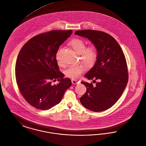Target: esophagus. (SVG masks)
Segmentation results:
<instances>
[{"instance_id": "1", "label": "esophagus", "mask_w": 146, "mask_h": 146, "mask_svg": "<svg viewBox=\"0 0 146 146\" xmlns=\"http://www.w3.org/2000/svg\"><path fill=\"white\" fill-rule=\"evenodd\" d=\"M72 84H78L79 83H80V82H79V81H78V80H75V79H72Z\"/></svg>"}]
</instances>
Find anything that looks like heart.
<instances>
[{
  "label": "heart",
  "instance_id": "heart-1",
  "mask_svg": "<svg viewBox=\"0 0 146 146\" xmlns=\"http://www.w3.org/2000/svg\"><path fill=\"white\" fill-rule=\"evenodd\" d=\"M70 46L78 53L80 54L82 62L86 65L90 66L93 65L97 59L98 51L96 47L91 45L86 47V42L80 38H75L69 42ZM62 48L60 47L56 53V58L57 63L60 65L62 62L60 59V52ZM86 67L84 64L69 66L65 70L67 77L73 79H77L86 70Z\"/></svg>",
  "mask_w": 146,
  "mask_h": 146
}]
</instances>
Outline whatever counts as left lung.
<instances>
[{"label":"left lung","instance_id":"left-lung-1","mask_svg":"<svg viewBox=\"0 0 146 146\" xmlns=\"http://www.w3.org/2000/svg\"><path fill=\"white\" fill-rule=\"evenodd\" d=\"M75 35L90 40L98 51L94 67L84 76L93 80L96 85L81 82L86 92L80 98V102L91 111H105L116 103L127 86L129 75L125 56L119 44L106 33L83 30L76 31Z\"/></svg>","mask_w":146,"mask_h":146}]
</instances>
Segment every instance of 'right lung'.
I'll return each instance as SVG.
<instances>
[{
  "label": "right lung",
  "instance_id": "right-lung-1",
  "mask_svg": "<svg viewBox=\"0 0 146 146\" xmlns=\"http://www.w3.org/2000/svg\"><path fill=\"white\" fill-rule=\"evenodd\" d=\"M72 30H53L29 40L17 56L15 77L19 89L26 102L35 108L48 110L60 103L66 90L72 86L64 78L56 55ZM57 79L60 82L53 85Z\"/></svg>",
  "mask_w": 146,
  "mask_h": 146
}]
</instances>
